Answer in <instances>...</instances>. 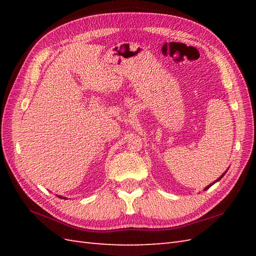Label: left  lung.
<instances>
[{"mask_svg":"<svg viewBox=\"0 0 256 256\" xmlns=\"http://www.w3.org/2000/svg\"><path fill=\"white\" fill-rule=\"evenodd\" d=\"M226 172H224V175H222V176H221L220 178H218V179H216V180L214 182H218V180H220V179H221L222 177H224V176L226 175ZM209 184V186H208V187H206V189H208V188H210V187H211V186H212V184ZM206 189H204V190H206Z\"/></svg>","mask_w":256,"mask_h":256,"instance_id":"8db88e82","label":"left lung"}]
</instances>
